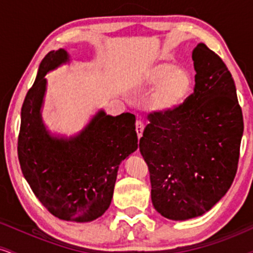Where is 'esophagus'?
<instances>
[{
	"label": "esophagus",
	"instance_id": "34e87169",
	"mask_svg": "<svg viewBox=\"0 0 253 253\" xmlns=\"http://www.w3.org/2000/svg\"><path fill=\"white\" fill-rule=\"evenodd\" d=\"M143 130H144V126L141 121H136V132H137L138 138L141 137L142 134H143Z\"/></svg>",
	"mask_w": 253,
	"mask_h": 253
}]
</instances>
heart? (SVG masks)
Segmentation results:
<instances>
[{
    "instance_id": "1",
    "label": "heart",
    "mask_w": 253,
    "mask_h": 253,
    "mask_svg": "<svg viewBox=\"0 0 253 253\" xmlns=\"http://www.w3.org/2000/svg\"><path fill=\"white\" fill-rule=\"evenodd\" d=\"M192 84L194 78L188 68L161 62L146 70L137 92L147 93L154 88L149 99V107L158 113H169L185 103Z\"/></svg>"
}]
</instances>
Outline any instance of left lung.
<instances>
[{
    "mask_svg": "<svg viewBox=\"0 0 253 253\" xmlns=\"http://www.w3.org/2000/svg\"><path fill=\"white\" fill-rule=\"evenodd\" d=\"M194 93L169 113H150L140 138L148 165L152 202L169 220L211 211L233 183L244 131L231 73L200 42L192 51Z\"/></svg>",
    "mask_w": 253,
    "mask_h": 253,
    "instance_id": "1",
    "label": "left lung"
}]
</instances>
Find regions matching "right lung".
I'll return each instance as SVG.
<instances>
[{"mask_svg": "<svg viewBox=\"0 0 253 253\" xmlns=\"http://www.w3.org/2000/svg\"><path fill=\"white\" fill-rule=\"evenodd\" d=\"M69 61L63 49L50 51L39 65L21 109L18 155L21 171L53 216L89 222L107 211L122 161L137 149L135 116L96 112L78 135H50L42 123L45 75Z\"/></svg>", "mask_w": 253, "mask_h": 253, "instance_id": "add662e5", "label": "right lung"}]
</instances>
